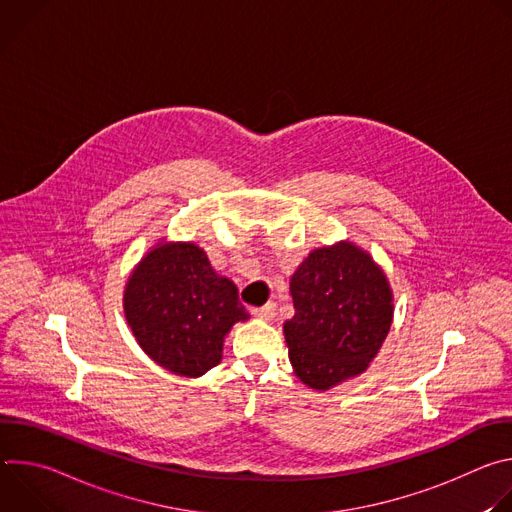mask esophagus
<instances>
[{"mask_svg":"<svg viewBox=\"0 0 512 512\" xmlns=\"http://www.w3.org/2000/svg\"><path fill=\"white\" fill-rule=\"evenodd\" d=\"M251 314H253L255 318H259V320L269 322V320L275 318V304H265L263 308H253Z\"/></svg>","mask_w":512,"mask_h":512,"instance_id":"34e87169","label":"esophagus"}]
</instances>
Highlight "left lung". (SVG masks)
Wrapping results in <instances>:
<instances>
[{"instance_id": "1", "label": "left lung", "mask_w": 512, "mask_h": 512, "mask_svg": "<svg viewBox=\"0 0 512 512\" xmlns=\"http://www.w3.org/2000/svg\"><path fill=\"white\" fill-rule=\"evenodd\" d=\"M296 314L283 324L296 377L328 391L362 375L393 324V289L383 267L352 241L314 249L289 277Z\"/></svg>"}]
</instances>
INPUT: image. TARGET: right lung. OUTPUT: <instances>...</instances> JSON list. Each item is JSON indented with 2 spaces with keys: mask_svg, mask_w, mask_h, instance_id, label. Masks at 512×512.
Wrapping results in <instances>:
<instances>
[{
  "mask_svg": "<svg viewBox=\"0 0 512 512\" xmlns=\"http://www.w3.org/2000/svg\"><path fill=\"white\" fill-rule=\"evenodd\" d=\"M123 312L133 338L166 371L198 379L223 360L225 338L249 314L233 279L192 241L160 239L131 269Z\"/></svg>",
  "mask_w": 512,
  "mask_h": 512,
  "instance_id": "right-lung-1",
  "label": "right lung"
}]
</instances>
